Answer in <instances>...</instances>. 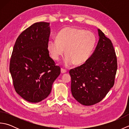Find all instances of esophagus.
Wrapping results in <instances>:
<instances>
[{"instance_id":"obj_1","label":"esophagus","mask_w":129,"mask_h":129,"mask_svg":"<svg viewBox=\"0 0 129 129\" xmlns=\"http://www.w3.org/2000/svg\"><path fill=\"white\" fill-rule=\"evenodd\" d=\"M67 72V70H65V69H62V68H61V73H62V74H64V73H66Z\"/></svg>"}]
</instances>
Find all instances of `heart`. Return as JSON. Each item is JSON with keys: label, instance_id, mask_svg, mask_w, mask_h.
I'll return each instance as SVG.
<instances>
[{"label": "heart", "instance_id": "1", "mask_svg": "<svg viewBox=\"0 0 129 129\" xmlns=\"http://www.w3.org/2000/svg\"><path fill=\"white\" fill-rule=\"evenodd\" d=\"M96 44V37L92 33L85 30L66 28L57 34L56 39L47 43L49 54L52 59L58 60L64 52V64L70 66L81 65L89 59Z\"/></svg>", "mask_w": 129, "mask_h": 129}]
</instances>
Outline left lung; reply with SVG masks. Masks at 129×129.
I'll use <instances>...</instances> for the list:
<instances>
[{"label":"left lung","mask_w":129,"mask_h":129,"mask_svg":"<svg viewBox=\"0 0 129 129\" xmlns=\"http://www.w3.org/2000/svg\"><path fill=\"white\" fill-rule=\"evenodd\" d=\"M99 41L89 59L71 69V91L75 99L90 106L103 99L113 87L117 70V59L111 40L98 29Z\"/></svg>","instance_id":"left-lung-1"}]
</instances>
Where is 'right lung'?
Wrapping results in <instances>:
<instances>
[{"label":"right lung","instance_id":"right-lung-1","mask_svg":"<svg viewBox=\"0 0 129 129\" xmlns=\"http://www.w3.org/2000/svg\"><path fill=\"white\" fill-rule=\"evenodd\" d=\"M50 34V23H34L21 33L14 46L9 67L14 87L30 103L47 98L60 74L48 51Z\"/></svg>","mask_w":129,"mask_h":129}]
</instances>
